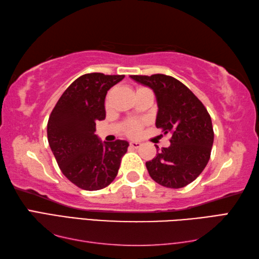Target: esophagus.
Returning a JSON list of instances; mask_svg holds the SVG:
<instances>
[{
	"label": "esophagus",
	"mask_w": 259,
	"mask_h": 259,
	"mask_svg": "<svg viewBox=\"0 0 259 259\" xmlns=\"http://www.w3.org/2000/svg\"><path fill=\"white\" fill-rule=\"evenodd\" d=\"M140 146H141V144L139 141H130V147L131 148H136V149H137V148H139Z\"/></svg>",
	"instance_id": "obj_1"
}]
</instances>
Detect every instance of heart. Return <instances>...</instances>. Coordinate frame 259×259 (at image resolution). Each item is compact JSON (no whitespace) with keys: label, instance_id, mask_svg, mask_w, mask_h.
Wrapping results in <instances>:
<instances>
[{"label":"heart","instance_id":"b5f03b06","mask_svg":"<svg viewBox=\"0 0 259 259\" xmlns=\"http://www.w3.org/2000/svg\"><path fill=\"white\" fill-rule=\"evenodd\" d=\"M140 128L141 125L138 122H131L128 128H126V133H128L130 136H137L140 133Z\"/></svg>","mask_w":259,"mask_h":259}]
</instances>
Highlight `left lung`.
<instances>
[{
	"instance_id": "8db88e82",
	"label": "left lung",
	"mask_w": 259,
	"mask_h": 259,
	"mask_svg": "<svg viewBox=\"0 0 259 259\" xmlns=\"http://www.w3.org/2000/svg\"><path fill=\"white\" fill-rule=\"evenodd\" d=\"M149 87L157 99L156 126L172 135L170 146L146 162L150 177L167 188H183L205 169L213 144L211 118L202 102L184 83L166 74L130 75ZM158 148V147H157Z\"/></svg>"
}]
</instances>
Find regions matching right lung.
Here are the masks:
<instances>
[{"label":"right lung","mask_w":259,"mask_h":259,"mask_svg":"<svg viewBox=\"0 0 259 259\" xmlns=\"http://www.w3.org/2000/svg\"><path fill=\"white\" fill-rule=\"evenodd\" d=\"M124 75L87 73L69 85L48 121V141L62 174L84 190L106 188L117 177L125 140L101 141L96 122L106 118L104 99Z\"/></svg>","instance_id":"add662e5"}]
</instances>
